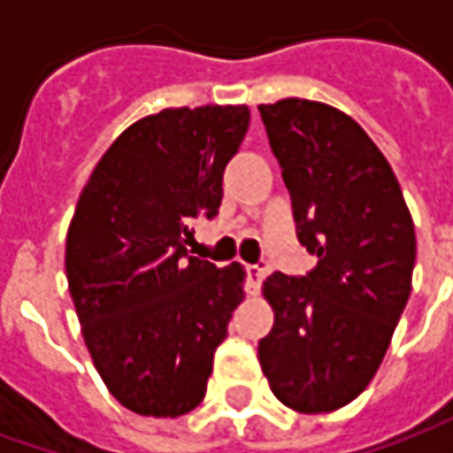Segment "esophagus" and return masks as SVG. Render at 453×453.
<instances>
[{"label": "esophagus", "instance_id": "1", "mask_svg": "<svg viewBox=\"0 0 453 453\" xmlns=\"http://www.w3.org/2000/svg\"><path fill=\"white\" fill-rule=\"evenodd\" d=\"M245 274H247V294H252V296L259 294V288H262V281H265V276H266V266L247 265Z\"/></svg>", "mask_w": 453, "mask_h": 453}]
</instances>
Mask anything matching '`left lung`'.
<instances>
[{"mask_svg":"<svg viewBox=\"0 0 453 453\" xmlns=\"http://www.w3.org/2000/svg\"><path fill=\"white\" fill-rule=\"evenodd\" d=\"M291 194L305 276L265 281L274 327L259 340L269 388L298 412H330L369 386L405 311L415 227L393 169L357 120L327 104L259 106Z\"/></svg>","mask_w":453,"mask_h":453,"instance_id":"left-lung-1","label":"left lung"}]
</instances>
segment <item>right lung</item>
<instances>
[{"label": "right lung", "mask_w": 453, "mask_h": 453, "mask_svg": "<svg viewBox=\"0 0 453 453\" xmlns=\"http://www.w3.org/2000/svg\"><path fill=\"white\" fill-rule=\"evenodd\" d=\"M247 106L165 109L123 130L84 187L65 272L94 366L138 415L179 418L206 395L242 301V266L187 255L188 223L216 218Z\"/></svg>", "instance_id": "add662e5"}]
</instances>
